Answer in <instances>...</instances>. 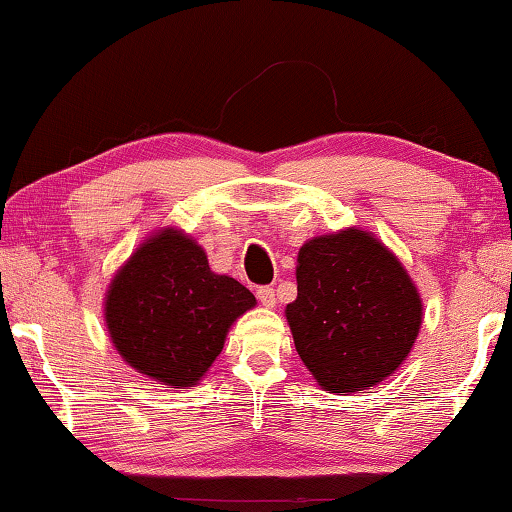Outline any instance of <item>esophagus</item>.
Returning <instances> with one entry per match:
<instances>
[{
    "label": "esophagus",
    "instance_id": "esophagus-1",
    "mask_svg": "<svg viewBox=\"0 0 512 512\" xmlns=\"http://www.w3.org/2000/svg\"><path fill=\"white\" fill-rule=\"evenodd\" d=\"M257 298H259V302H262V305L268 307V309H273L275 302H277L275 289H273V287H259V289H257Z\"/></svg>",
    "mask_w": 512,
    "mask_h": 512
}]
</instances>
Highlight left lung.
Masks as SVG:
<instances>
[{"label": "left lung", "mask_w": 512, "mask_h": 512, "mask_svg": "<svg viewBox=\"0 0 512 512\" xmlns=\"http://www.w3.org/2000/svg\"><path fill=\"white\" fill-rule=\"evenodd\" d=\"M298 298L287 305L293 343L329 393L379 384L409 357L422 300L400 259L366 230L309 239L298 253Z\"/></svg>", "instance_id": "left-lung-1"}]
</instances>
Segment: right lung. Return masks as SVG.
<instances>
[{"mask_svg":"<svg viewBox=\"0 0 512 512\" xmlns=\"http://www.w3.org/2000/svg\"><path fill=\"white\" fill-rule=\"evenodd\" d=\"M255 305L235 277L210 271L192 237L164 228L112 277L103 316L128 366L169 388H185L203 379L232 323Z\"/></svg>","mask_w":512,"mask_h":512,"instance_id":"obj_1","label":"right lung"}]
</instances>
